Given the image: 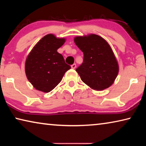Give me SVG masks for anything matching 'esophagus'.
I'll use <instances>...</instances> for the list:
<instances>
[{
	"instance_id": "34e87169",
	"label": "esophagus",
	"mask_w": 146,
	"mask_h": 146,
	"mask_svg": "<svg viewBox=\"0 0 146 146\" xmlns=\"http://www.w3.org/2000/svg\"><path fill=\"white\" fill-rule=\"evenodd\" d=\"M76 64H72V65L71 66V68H72V69H75L76 68Z\"/></svg>"
}]
</instances>
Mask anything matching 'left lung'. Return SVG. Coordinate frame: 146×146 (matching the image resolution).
I'll return each mask as SVG.
<instances>
[{"mask_svg":"<svg viewBox=\"0 0 146 146\" xmlns=\"http://www.w3.org/2000/svg\"><path fill=\"white\" fill-rule=\"evenodd\" d=\"M74 42L84 53L83 62L76 69L81 80L97 91L111 86L119 68L108 42L95 34L76 36Z\"/></svg>","mask_w":146,"mask_h":146,"instance_id":"left-lung-1","label":"left lung"}]
</instances>
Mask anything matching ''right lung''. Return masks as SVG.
<instances>
[{
	"label": "right lung",
	"instance_id": "1",
	"mask_svg": "<svg viewBox=\"0 0 146 146\" xmlns=\"http://www.w3.org/2000/svg\"><path fill=\"white\" fill-rule=\"evenodd\" d=\"M65 41L64 38H56L53 34L46 35L27 56L26 75L36 90L44 93L53 90L71 68L63 56L57 52Z\"/></svg>",
	"mask_w": 146,
	"mask_h": 146
}]
</instances>
